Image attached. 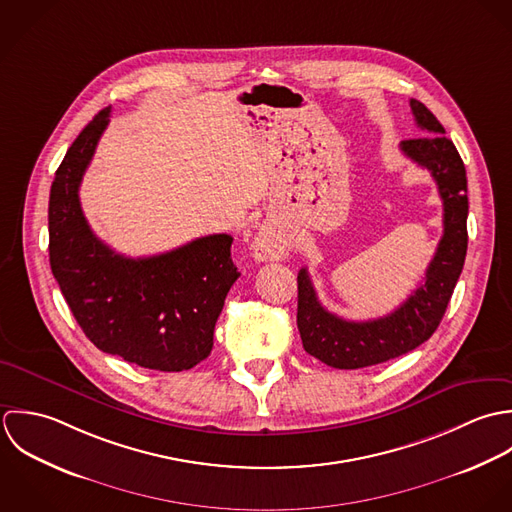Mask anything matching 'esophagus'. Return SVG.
<instances>
[{
  "instance_id": "1",
  "label": "esophagus",
  "mask_w": 512,
  "mask_h": 512,
  "mask_svg": "<svg viewBox=\"0 0 512 512\" xmlns=\"http://www.w3.org/2000/svg\"><path fill=\"white\" fill-rule=\"evenodd\" d=\"M253 251H255V257L261 261L279 259L285 253V243L271 229H261L255 235Z\"/></svg>"
}]
</instances>
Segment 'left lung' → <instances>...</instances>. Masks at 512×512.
Segmentation results:
<instances>
[{"label":"left lung","instance_id":"1","mask_svg":"<svg viewBox=\"0 0 512 512\" xmlns=\"http://www.w3.org/2000/svg\"><path fill=\"white\" fill-rule=\"evenodd\" d=\"M423 136L402 140L400 150L431 172L443 200V237L425 271L423 283L394 312L354 322L318 303L307 269L299 271L297 324L303 346L326 366L356 370L388 362L423 344L439 326L467 255V174L455 144L433 112L409 101Z\"/></svg>","mask_w":512,"mask_h":512}]
</instances>
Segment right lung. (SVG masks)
Segmentation results:
<instances>
[{"label":"right lung","instance_id":"right-lung-1","mask_svg":"<svg viewBox=\"0 0 512 512\" xmlns=\"http://www.w3.org/2000/svg\"><path fill=\"white\" fill-rule=\"evenodd\" d=\"M110 106L67 150L49 196V263L87 338L106 354L160 372L190 370L213 348L231 285L233 237L205 235L152 257H124L93 233L79 200Z\"/></svg>","mask_w":512,"mask_h":512}]
</instances>
